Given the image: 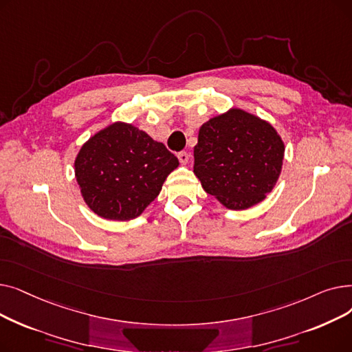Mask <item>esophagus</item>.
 I'll return each instance as SVG.
<instances>
[{"mask_svg": "<svg viewBox=\"0 0 352 352\" xmlns=\"http://www.w3.org/2000/svg\"><path fill=\"white\" fill-rule=\"evenodd\" d=\"M178 160H179V162H181L182 165H186V164L188 162V160H190V154L186 153V151H182V153L178 154Z\"/></svg>", "mask_w": 352, "mask_h": 352, "instance_id": "obj_1", "label": "esophagus"}]
</instances>
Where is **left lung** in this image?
Wrapping results in <instances>:
<instances>
[{"mask_svg":"<svg viewBox=\"0 0 352 352\" xmlns=\"http://www.w3.org/2000/svg\"><path fill=\"white\" fill-rule=\"evenodd\" d=\"M284 153V141L268 121L232 107L199 126L194 174L224 207L247 210L275 187Z\"/></svg>","mask_w":352,"mask_h":352,"instance_id":"1","label":"left lung"}]
</instances>
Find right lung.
I'll return each mask as SVG.
<instances>
[{"instance_id": "add662e5", "label": "right lung", "mask_w": 352, "mask_h": 352, "mask_svg": "<svg viewBox=\"0 0 352 352\" xmlns=\"http://www.w3.org/2000/svg\"><path fill=\"white\" fill-rule=\"evenodd\" d=\"M178 158L142 129L116 121L87 140L74 173L88 208L104 219L140 217L162 190Z\"/></svg>"}]
</instances>
